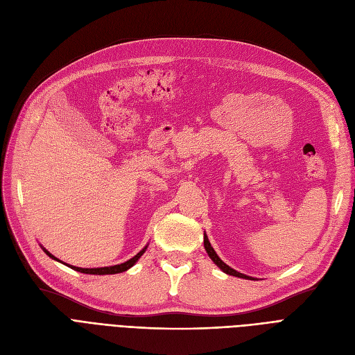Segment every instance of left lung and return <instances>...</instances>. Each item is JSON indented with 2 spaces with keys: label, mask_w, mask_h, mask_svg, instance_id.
<instances>
[{
  "label": "left lung",
  "mask_w": 355,
  "mask_h": 355,
  "mask_svg": "<svg viewBox=\"0 0 355 355\" xmlns=\"http://www.w3.org/2000/svg\"><path fill=\"white\" fill-rule=\"evenodd\" d=\"M204 247H205V251H207V254L210 255V259L220 267L222 268V270L225 272V273H227V275H232V276H236V277H242V279H251L250 276H245V275H242V273H239V272H236V270H234V268L232 267H229L227 264H225L222 260L218 259V255L216 254V251L213 250V247H211V243L209 242V238H207L205 235H204Z\"/></svg>",
  "instance_id": "left-lung-1"
}]
</instances>
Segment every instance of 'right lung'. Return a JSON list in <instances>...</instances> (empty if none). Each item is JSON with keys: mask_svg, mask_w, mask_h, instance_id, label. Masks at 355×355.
<instances>
[{"mask_svg": "<svg viewBox=\"0 0 355 355\" xmlns=\"http://www.w3.org/2000/svg\"><path fill=\"white\" fill-rule=\"evenodd\" d=\"M145 250H146V247L142 250V251H139L135 257H133V259H130V260H128V261H125V263H121V264H117V266H112V267H100V268H82V267H75V266H69L70 268H73V270H76V272H80V273H87V275H116V273H121V272H126L128 268H130L133 264H135L137 261H138V259L139 257L145 252ZM44 251H45V254L46 255H50L51 259H54V260H57L55 257L53 255V254H50L48 252L45 248H44Z\"/></svg>", "mask_w": 355, "mask_h": 355, "instance_id": "right-lung-1", "label": "right lung"}]
</instances>
